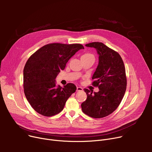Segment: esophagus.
<instances>
[{"label": "esophagus", "instance_id": "obj_1", "mask_svg": "<svg viewBox=\"0 0 152 152\" xmlns=\"http://www.w3.org/2000/svg\"><path fill=\"white\" fill-rule=\"evenodd\" d=\"M83 91V89L82 88V87H77V89H76L77 92H81V91Z\"/></svg>", "mask_w": 152, "mask_h": 152}]
</instances>
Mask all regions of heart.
I'll return each mask as SVG.
<instances>
[{
    "label": "heart",
    "mask_w": 152,
    "mask_h": 152,
    "mask_svg": "<svg viewBox=\"0 0 152 152\" xmlns=\"http://www.w3.org/2000/svg\"><path fill=\"white\" fill-rule=\"evenodd\" d=\"M91 57L94 58V55L90 53H86L83 54L81 57V58H91Z\"/></svg>",
    "instance_id": "b5f03b06"
}]
</instances>
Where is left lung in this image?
<instances>
[{"label":"left lung","mask_w":152,"mask_h":152,"mask_svg":"<svg viewBox=\"0 0 152 152\" xmlns=\"http://www.w3.org/2000/svg\"><path fill=\"white\" fill-rule=\"evenodd\" d=\"M94 47L99 54V64L92 77V85L99 87L95 92L84 89L87 99L81 104L86 115L94 118L105 117L118 107L124 97L127 86L126 70L120 55L102 42L86 44Z\"/></svg>","instance_id":"1"}]
</instances>
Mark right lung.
Wrapping results in <instances>:
<instances>
[{
    "label": "right lung",
    "instance_id": "1",
    "mask_svg": "<svg viewBox=\"0 0 152 152\" xmlns=\"http://www.w3.org/2000/svg\"><path fill=\"white\" fill-rule=\"evenodd\" d=\"M84 46L79 44L52 43L40 48L28 58L23 70L24 92L33 108L39 114L52 116L65 107L76 86H56L55 78L68 60Z\"/></svg>",
    "mask_w": 152,
    "mask_h": 152
}]
</instances>
